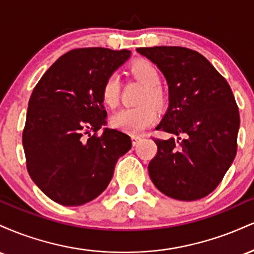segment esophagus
I'll return each mask as SVG.
<instances>
[{"instance_id":"1","label":"esophagus","mask_w":254,"mask_h":254,"mask_svg":"<svg viewBox=\"0 0 254 254\" xmlns=\"http://www.w3.org/2000/svg\"><path fill=\"white\" fill-rule=\"evenodd\" d=\"M131 139H132V145H137V144H138V142L142 139V137L132 135V136H131Z\"/></svg>"}]
</instances>
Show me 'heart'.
Returning a JSON list of instances; mask_svg holds the SVG:
<instances>
[{"label": "heart", "mask_w": 254, "mask_h": 254, "mask_svg": "<svg viewBox=\"0 0 254 254\" xmlns=\"http://www.w3.org/2000/svg\"><path fill=\"white\" fill-rule=\"evenodd\" d=\"M131 74L144 84L141 97L142 105L137 107H124L111 116L110 123L115 129L131 135H138L145 127L155 123L157 113L154 105L161 107L166 101L164 89L160 87V72L155 64L148 60H137L130 68ZM101 100L107 107L117 106L119 101V78L111 74L105 80L101 89Z\"/></svg>", "instance_id": "b5f03b06"}]
</instances>
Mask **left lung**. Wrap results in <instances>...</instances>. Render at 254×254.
I'll use <instances>...</instances> for the list:
<instances>
[{"instance_id": "1", "label": "left lung", "mask_w": 254, "mask_h": 254, "mask_svg": "<svg viewBox=\"0 0 254 254\" xmlns=\"http://www.w3.org/2000/svg\"><path fill=\"white\" fill-rule=\"evenodd\" d=\"M161 70L170 105L156 130L176 135L154 138L151 182L166 196L196 200L223 179L237 155L240 116L228 82L199 52L180 46L139 48Z\"/></svg>"}]
</instances>
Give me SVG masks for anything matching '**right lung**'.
Masks as SVG:
<instances>
[{
	"mask_svg": "<svg viewBox=\"0 0 254 254\" xmlns=\"http://www.w3.org/2000/svg\"><path fill=\"white\" fill-rule=\"evenodd\" d=\"M129 50L82 48L66 52L34 87L24 132L26 165L34 184L66 206L103 193L131 138L106 125L101 89L130 57Z\"/></svg>",
	"mask_w": 254,
	"mask_h": 254,
	"instance_id": "right-lung-1",
	"label": "right lung"
}]
</instances>
